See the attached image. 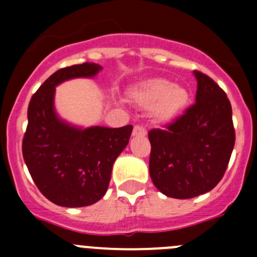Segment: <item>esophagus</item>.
<instances>
[{
	"label": "esophagus",
	"mask_w": 257,
	"mask_h": 257,
	"mask_svg": "<svg viewBox=\"0 0 257 257\" xmlns=\"http://www.w3.org/2000/svg\"><path fill=\"white\" fill-rule=\"evenodd\" d=\"M133 135H134V136H145V135H147V130H145V127H144V126H140V124H136V126L134 127Z\"/></svg>",
	"instance_id": "obj_1"
}]
</instances>
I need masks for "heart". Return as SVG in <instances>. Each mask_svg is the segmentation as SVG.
Masks as SVG:
<instances>
[{"label": "heart", "mask_w": 257, "mask_h": 257, "mask_svg": "<svg viewBox=\"0 0 257 257\" xmlns=\"http://www.w3.org/2000/svg\"><path fill=\"white\" fill-rule=\"evenodd\" d=\"M130 96L142 108L151 109L154 119L171 121L189 103V92L180 85H172L166 78H151L134 86Z\"/></svg>", "instance_id": "heart-1"}]
</instances>
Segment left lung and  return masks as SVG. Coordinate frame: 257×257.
<instances>
[{"label": "left lung", "instance_id": "obj_1", "mask_svg": "<svg viewBox=\"0 0 257 257\" xmlns=\"http://www.w3.org/2000/svg\"><path fill=\"white\" fill-rule=\"evenodd\" d=\"M196 103L167 126L149 131V174L165 196L188 199L210 192L221 180L234 148L228 96L198 70Z\"/></svg>", "mask_w": 257, "mask_h": 257}]
</instances>
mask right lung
<instances>
[{
  "label": "right lung",
  "instance_id": "add662e5",
  "mask_svg": "<svg viewBox=\"0 0 257 257\" xmlns=\"http://www.w3.org/2000/svg\"><path fill=\"white\" fill-rule=\"evenodd\" d=\"M100 70L95 63L56 70L29 101L28 126L23 139L24 162L40 192L63 207H85L103 198L113 163L133 133L131 124L82 128L56 113V86L68 79L92 78Z\"/></svg>",
  "mask_w": 257,
  "mask_h": 257
}]
</instances>
